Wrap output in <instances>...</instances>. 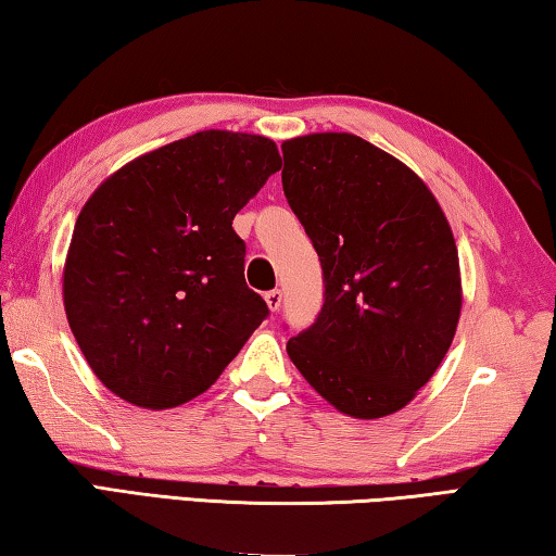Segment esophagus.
Listing matches in <instances>:
<instances>
[{
    "mask_svg": "<svg viewBox=\"0 0 556 556\" xmlns=\"http://www.w3.org/2000/svg\"><path fill=\"white\" fill-rule=\"evenodd\" d=\"M265 301H267L269 312H279V306H281V291H279V289H271V291H267V294H265Z\"/></svg>",
    "mask_w": 556,
    "mask_h": 556,
    "instance_id": "34e87169",
    "label": "esophagus"
}]
</instances>
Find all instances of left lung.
Wrapping results in <instances>:
<instances>
[{
    "instance_id": "8db88e82",
    "label": "left lung",
    "mask_w": 556,
    "mask_h": 556,
    "mask_svg": "<svg viewBox=\"0 0 556 556\" xmlns=\"http://www.w3.org/2000/svg\"><path fill=\"white\" fill-rule=\"evenodd\" d=\"M281 152L285 195L326 281L321 314L287 353L338 412L388 417L454 341L464 301L454 232L427 184L361 137L316 131Z\"/></svg>"
}]
</instances>
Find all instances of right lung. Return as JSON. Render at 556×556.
<instances>
[{
	"mask_svg": "<svg viewBox=\"0 0 556 556\" xmlns=\"http://www.w3.org/2000/svg\"><path fill=\"white\" fill-rule=\"evenodd\" d=\"M279 168L271 139L205 129L96 188L65 255L63 306L110 392L144 409L178 407L265 321L232 218Z\"/></svg>",
	"mask_w": 556,
	"mask_h": 556,
	"instance_id": "add662e5",
	"label": "right lung"
}]
</instances>
